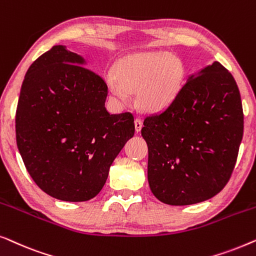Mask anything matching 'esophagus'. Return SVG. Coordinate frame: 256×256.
<instances>
[{
    "label": "esophagus",
    "mask_w": 256,
    "mask_h": 256,
    "mask_svg": "<svg viewBox=\"0 0 256 256\" xmlns=\"http://www.w3.org/2000/svg\"><path fill=\"white\" fill-rule=\"evenodd\" d=\"M134 124H135V130H136V132H141V129H142V127H143V122H142L141 118H135Z\"/></svg>",
    "instance_id": "1"
}]
</instances>
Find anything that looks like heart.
<instances>
[{"mask_svg": "<svg viewBox=\"0 0 256 256\" xmlns=\"http://www.w3.org/2000/svg\"><path fill=\"white\" fill-rule=\"evenodd\" d=\"M185 66L176 56L164 51L128 56L115 65L114 76L107 78L110 96L118 104L128 102V92H136L143 110L158 112L169 106L180 93Z\"/></svg>", "mask_w": 256, "mask_h": 256, "instance_id": "1", "label": "heart"}]
</instances>
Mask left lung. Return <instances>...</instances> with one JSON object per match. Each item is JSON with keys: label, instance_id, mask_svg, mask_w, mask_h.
I'll return each instance as SVG.
<instances>
[{"label": "left lung", "instance_id": "obj_1", "mask_svg": "<svg viewBox=\"0 0 256 256\" xmlns=\"http://www.w3.org/2000/svg\"><path fill=\"white\" fill-rule=\"evenodd\" d=\"M148 182L168 205H191L230 180L244 134L240 92L218 62L188 76L172 102L144 118Z\"/></svg>", "mask_w": 256, "mask_h": 256}]
</instances>
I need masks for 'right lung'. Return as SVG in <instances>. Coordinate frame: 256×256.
Segmentation results:
<instances>
[{"label": "right lung", "instance_id": "1", "mask_svg": "<svg viewBox=\"0 0 256 256\" xmlns=\"http://www.w3.org/2000/svg\"><path fill=\"white\" fill-rule=\"evenodd\" d=\"M79 54L54 45L34 60L20 87L16 142L34 183L51 197L86 202L134 136L132 113L110 114L108 87Z\"/></svg>", "mask_w": 256, "mask_h": 256}]
</instances>
